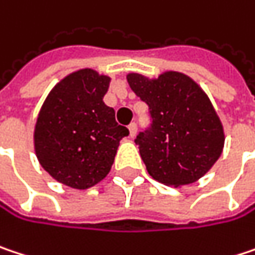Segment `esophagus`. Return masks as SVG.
<instances>
[{
    "instance_id": "1",
    "label": "esophagus",
    "mask_w": 255,
    "mask_h": 255,
    "mask_svg": "<svg viewBox=\"0 0 255 255\" xmlns=\"http://www.w3.org/2000/svg\"><path fill=\"white\" fill-rule=\"evenodd\" d=\"M128 129H129V137H134L137 134V124L135 123H131L128 126Z\"/></svg>"
}]
</instances>
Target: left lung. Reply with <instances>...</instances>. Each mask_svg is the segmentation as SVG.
Wrapping results in <instances>:
<instances>
[{
  "label": "left lung",
  "mask_w": 255,
  "mask_h": 255,
  "mask_svg": "<svg viewBox=\"0 0 255 255\" xmlns=\"http://www.w3.org/2000/svg\"><path fill=\"white\" fill-rule=\"evenodd\" d=\"M127 80L149 106L150 127L134 141L151 178L179 187L207 174L222 154L225 134L203 89L178 71H166L157 79L129 73Z\"/></svg>",
  "instance_id": "1"
}]
</instances>
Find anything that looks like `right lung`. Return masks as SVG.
I'll list each match as a JSON object with an SVG mask.
<instances>
[{
	"label": "right lung",
	"mask_w": 255,
	"mask_h": 255,
	"mask_svg": "<svg viewBox=\"0 0 255 255\" xmlns=\"http://www.w3.org/2000/svg\"><path fill=\"white\" fill-rule=\"evenodd\" d=\"M111 79L84 68L51 90L37 115L35 151L42 168L58 182L86 190L109 174L127 127L104 102Z\"/></svg>",
	"instance_id": "1"
}]
</instances>
